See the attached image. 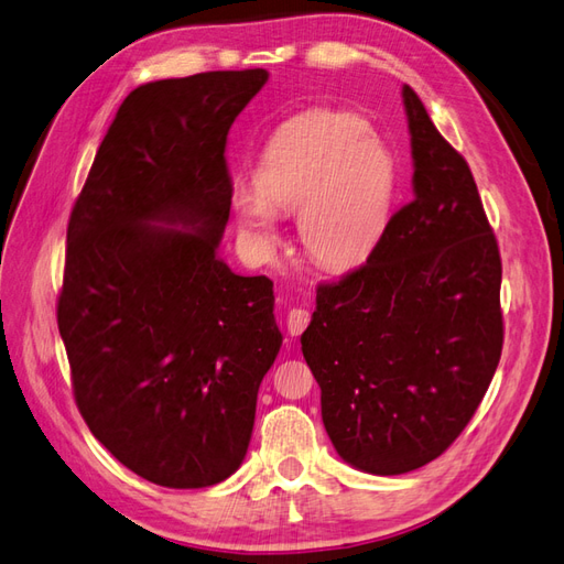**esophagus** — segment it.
Returning <instances> with one entry per match:
<instances>
[{
	"label": "esophagus",
	"mask_w": 564,
	"mask_h": 564,
	"mask_svg": "<svg viewBox=\"0 0 564 564\" xmlns=\"http://www.w3.org/2000/svg\"><path fill=\"white\" fill-rule=\"evenodd\" d=\"M308 322H311L308 311L294 308V311H289V315H286V329L292 336H301L305 332V327H308Z\"/></svg>",
	"instance_id": "34e87169"
}]
</instances>
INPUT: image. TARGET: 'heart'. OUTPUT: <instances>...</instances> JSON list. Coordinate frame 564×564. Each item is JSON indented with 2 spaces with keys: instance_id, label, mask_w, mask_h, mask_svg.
Listing matches in <instances>:
<instances>
[{
  "instance_id": "1",
  "label": "heart",
  "mask_w": 564,
  "mask_h": 564,
  "mask_svg": "<svg viewBox=\"0 0 564 564\" xmlns=\"http://www.w3.org/2000/svg\"><path fill=\"white\" fill-rule=\"evenodd\" d=\"M256 191L237 187L242 228L272 249L278 216L299 212L305 253L329 270L360 265L388 228L398 193L390 148L348 110H308L270 135L253 174Z\"/></svg>"
}]
</instances>
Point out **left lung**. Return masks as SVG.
<instances>
[{
    "label": "left lung",
    "mask_w": 564,
    "mask_h": 564,
    "mask_svg": "<svg viewBox=\"0 0 564 564\" xmlns=\"http://www.w3.org/2000/svg\"><path fill=\"white\" fill-rule=\"evenodd\" d=\"M414 199L367 263L317 284L301 350L346 464L402 475L466 429L501 360V256L468 162L402 89Z\"/></svg>",
    "instance_id": "1"
}]
</instances>
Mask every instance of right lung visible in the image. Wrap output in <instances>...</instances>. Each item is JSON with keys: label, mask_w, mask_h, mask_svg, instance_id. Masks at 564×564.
Listing matches in <instances>:
<instances>
[{"label": "right lung", "mask_w": 564, "mask_h": 564, "mask_svg": "<svg viewBox=\"0 0 564 564\" xmlns=\"http://www.w3.org/2000/svg\"><path fill=\"white\" fill-rule=\"evenodd\" d=\"M265 82L253 67L133 89L67 224L58 332L75 402L119 464L162 487H212L240 468L282 346L272 282L216 253L228 131Z\"/></svg>", "instance_id": "right-lung-1"}]
</instances>
